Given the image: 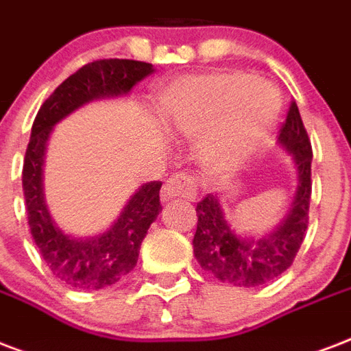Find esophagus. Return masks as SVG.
Instances as JSON below:
<instances>
[{"mask_svg":"<svg viewBox=\"0 0 351 351\" xmlns=\"http://www.w3.org/2000/svg\"><path fill=\"white\" fill-rule=\"evenodd\" d=\"M195 194H197V189H195L194 179L186 173H176L162 184L161 199H194Z\"/></svg>","mask_w":351,"mask_h":351,"instance_id":"esophagus-1","label":"esophagus"}]
</instances>
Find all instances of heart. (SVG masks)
Segmentation results:
<instances>
[{
	"label": "heart",
	"instance_id": "obj_1",
	"mask_svg": "<svg viewBox=\"0 0 351 351\" xmlns=\"http://www.w3.org/2000/svg\"><path fill=\"white\" fill-rule=\"evenodd\" d=\"M271 84L238 71L190 75L159 95L157 119L173 138L195 141L201 167L213 172L243 162L271 132L280 113Z\"/></svg>",
	"mask_w": 351,
	"mask_h": 351
}]
</instances>
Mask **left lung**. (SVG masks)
Masks as SVG:
<instances>
[{"instance_id":"obj_1","label":"left lung","mask_w":351,"mask_h":351,"mask_svg":"<svg viewBox=\"0 0 351 351\" xmlns=\"http://www.w3.org/2000/svg\"><path fill=\"white\" fill-rule=\"evenodd\" d=\"M276 145L291 157L297 179L286 216L274 229L262 236L238 230L227 218L219 194H206L195 206V260L203 271L230 286L258 287L280 276L297 256L308 229L313 152L297 102L289 106Z\"/></svg>"}]
</instances>
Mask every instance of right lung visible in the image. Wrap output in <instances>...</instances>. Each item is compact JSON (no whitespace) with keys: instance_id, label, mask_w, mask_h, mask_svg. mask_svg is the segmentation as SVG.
Returning a JSON list of instances; mask_svg holds the SVG:
<instances>
[{"instance_id":"add662e5","label":"right lung","mask_w":351,"mask_h":351,"mask_svg":"<svg viewBox=\"0 0 351 351\" xmlns=\"http://www.w3.org/2000/svg\"><path fill=\"white\" fill-rule=\"evenodd\" d=\"M154 65L137 60H99L64 80L38 111L23 161V195L31 234L51 271L75 289H104L137 265L138 249L161 213V181L138 186L110 229L93 236L65 232L49 210L43 192V165L54 126L82 106L102 99L126 97Z\"/></svg>"}]
</instances>
